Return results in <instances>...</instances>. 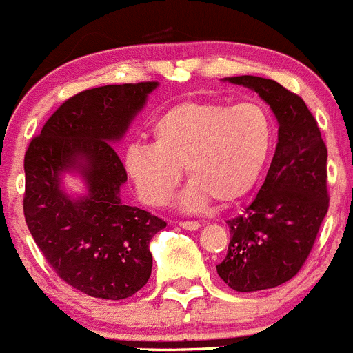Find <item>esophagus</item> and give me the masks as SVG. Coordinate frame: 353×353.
<instances>
[{"mask_svg":"<svg viewBox=\"0 0 353 353\" xmlns=\"http://www.w3.org/2000/svg\"><path fill=\"white\" fill-rule=\"evenodd\" d=\"M180 227H182V229H185V230H197V229H201V223L199 221H180Z\"/></svg>","mask_w":353,"mask_h":353,"instance_id":"34e87169","label":"esophagus"}]
</instances>
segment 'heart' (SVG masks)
<instances>
[{
  "mask_svg": "<svg viewBox=\"0 0 353 353\" xmlns=\"http://www.w3.org/2000/svg\"><path fill=\"white\" fill-rule=\"evenodd\" d=\"M150 135L152 143H133L124 154L137 192L150 206H166L185 168L190 183L180 208L196 213L211 199L229 206L253 190L274 150L275 124L253 100H182L156 117Z\"/></svg>",
  "mask_w": 353,
  "mask_h": 353,
  "instance_id": "heart-1",
  "label": "heart"
}]
</instances>
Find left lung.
Wrapping results in <instances>:
<instances>
[{
    "instance_id": "left-lung-1",
    "label": "left lung",
    "mask_w": 353,
    "mask_h": 353,
    "mask_svg": "<svg viewBox=\"0 0 353 353\" xmlns=\"http://www.w3.org/2000/svg\"><path fill=\"white\" fill-rule=\"evenodd\" d=\"M256 92L279 123L267 179L243 214L227 221L230 243L216 265L225 284L241 293L293 279L314 248L330 208L327 149L307 103L274 79L225 78Z\"/></svg>"
}]
</instances>
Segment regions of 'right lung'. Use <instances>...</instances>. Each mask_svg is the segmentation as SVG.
Returning a JSON list of instances; mask_svg holds the SVG:
<instances>
[{
  "mask_svg": "<svg viewBox=\"0 0 353 353\" xmlns=\"http://www.w3.org/2000/svg\"><path fill=\"white\" fill-rule=\"evenodd\" d=\"M156 81L85 90L62 103L23 157V216L53 270L69 286L102 300L133 296L152 272L150 239L166 221L124 204L128 174L112 143L123 139ZM76 170L87 194L70 198L59 176Z\"/></svg>",
  "mask_w": 353,
  "mask_h": 353,
  "instance_id": "obj_1",
  "label": "right lung"
}]
</instances>
